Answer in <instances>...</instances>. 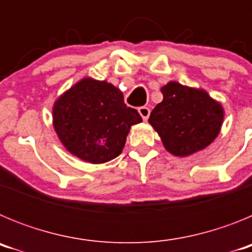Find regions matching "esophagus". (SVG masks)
I'll list each match as a JSON object with an SVG mask.
<instances>
[{
  "label": "esophagus",
  "mask_w": 252,
  "mask_h": 252,
  "mask_svg": "<svg viewBox=\"0 0 252 252\" xmlns=\"http://www.w3.org/2000/svg\"><path fill=\"white\" fill-rule=\"evenodd\" d=\"M139 113H140V116H141L144 121H148L149 116H150V108H149V107H145V106L140 107Z\"/></svg>",
  "instance_id": "esophagus-1"
}]
</instances>
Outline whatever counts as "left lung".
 I'll use <instances>...</instances> for the list:
<instances>
[{"label": "left lung", "mask_w": 252, "mask_h": 252, "mask_svg": "<svg viewBox=\"0 0 252 252\" xmlns=\"http://www.w3.org/2000/svg\"><path fill=\"white\" fill-rule=\"evenodd\" d=\"M162 101L155 106L149 124L168 153L179 158L203 150L221 132L224 110L202 88L170 81L160 88Z\"/></svg>", "instance_id": "8db88e82"}]
</instances>
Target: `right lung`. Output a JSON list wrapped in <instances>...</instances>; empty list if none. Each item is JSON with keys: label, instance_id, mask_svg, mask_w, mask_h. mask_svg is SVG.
<instances>
[{"label": "right lung", "instance_id": "right-lung-1", "mask_svg": "<svg viewBox=\"0 0 252 252\" xmlns=\"http://www.w3.org/2000/svg\"><path fill=\"white\" fill-rule=\"evenodd\" d=\"M140 122L139 112L124 103L119 88L91 77L73 84L53 104V126L62 145L91 164L119 157L131 126Z\"/></svg>", "mask_w": 252, "mask_h": 252}]
</instances>
